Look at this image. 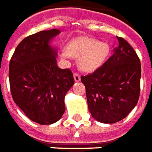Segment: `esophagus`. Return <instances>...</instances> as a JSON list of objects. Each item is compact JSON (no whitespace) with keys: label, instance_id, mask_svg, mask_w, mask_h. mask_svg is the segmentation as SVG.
Instances as JSON below:
<instances>
[{"label":"esophagus","instance_id":"1","mask_svg":"<svg viewBox=\"0 0 152 152\" xmlns=\"http://www.w3.org/2000/svg\"><path fill=\"white\" fill-rule=\"evenodd\" d=\"M74 80H75V81L78 82L80 80V76L79 75V73L75 72L74 73Z\"/></svg>","mask_w":152,"mask_h":152}]
</instances>
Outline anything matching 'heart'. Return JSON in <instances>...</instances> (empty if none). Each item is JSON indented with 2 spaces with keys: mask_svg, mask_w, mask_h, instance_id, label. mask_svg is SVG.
Returning <instances> with one entry per match:
<instances>
[{
  "mask_svg": "<svg viewBox=\"0 0 152 152\" xmlns=\"http://www.w3.org/2000/svg\"><path fill=\"white\" fill-rule=\"evenodd\" d=\"M110 54V47L105 42L82 37L72 40L62 57L79 59V67L85 72H92L101 67Z\"/></svg>",
  "mask_w": 152,
  "mask_h": 152,
  "instance_id": "obj_1",
  "label": "heart"
}]
</instances>
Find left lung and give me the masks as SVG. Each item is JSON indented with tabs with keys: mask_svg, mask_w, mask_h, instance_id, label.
<instances>
[{
	"mask_svg": "<svg viewBox=\"0 0 152 152\" xmlns=\"http://www.w3.org/2000/svg\"><path fill=\"white\" fill-rule=\"evenodd\" d=\"M113 54L93 73L81 76L88 110L102 123L121 121L135 107L140 93L141 64L135 50L117 37Z\"/></svg>",
	"mask_w": 152,
	"mask_h": 152,
	"instance_id": "1",
	"label": "left lung"
}]
</instances>
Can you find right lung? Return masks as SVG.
Returning a JSON list of instances; mask_svg holds the SVG:
<instances>
[{"label":"right lung","mask_w":152,"mask_h":152,"mask_svg":"<svg viewBox=\"0 0 152 152\" xmlns=\"http://www.w3.org/2000/svg\"><path fill=\"white\" fill-rule=\"evenodd\" d=\"M59 33L52 29L25 38L10 62L13 101L26 116L41 125L52 124L61 118L65 111V95L75 82L69 68L57 66L56 50L50 45Z\"/></svg>","instance_id":"right-lung-1"}]
</instances>
